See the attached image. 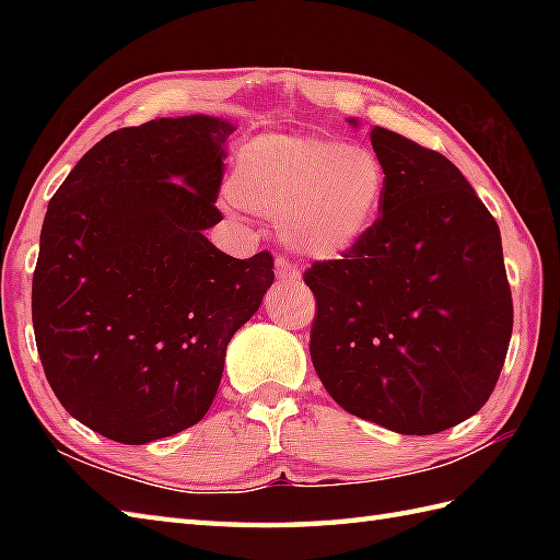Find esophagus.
I'll return each mask as SVG.
<instances>
[{"mask_svg":"<svg viewBox=\"0 0 560 560\" xmlns=\"http://www.w3.org/2000/svg\"><path fill=\"white\" fill-rule=\"evenodd\" d=\"M273 271H277V279L281 283H299L301 281V271L299 267H293L289 259H277V267H273Z\"/></svg>","mask_w":560,"mask_h":560,"instance_id":"1","label":"esophagus"}]
</instances>
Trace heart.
Masks as SVG:
<instances>
[{
    "label": "heart",
    "instance_id": "heart-1",
    "mask_svg": "<svg viewBox=\"0 0 560 560\" xmlns=\"http://www.w3.org/2000/svg\"><path fill=\"white\" fill-rule=\"evenodd\" d=\"M237 205L279 221L281 243L311 259H341L373 231L387 175L377 153L341 139L259 135L235 151Z\"/></svg>",
    "mask_w": 560,
    "mask_h": 560
}]
</instances>
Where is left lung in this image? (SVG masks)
Listing matches in <instances>:
<instances>
[{"label": "left lung", "mask_w": 560, "mask_h": 560, "mask_svg": "<svg viewBox=\"0 0 560 560\" xmlns=\"http://www.w3.org/2000/svg\"><path fill=\"white\" fill-rule=\"evenodd\" d=\"M371 141L387 175L383 217L343 259L305 271L311 359L341 409L433 435L477 413L503 371L513 299L501 231L443 153L385 127Z\"/></svg>", "instance_id": "8db88e82"}]
</instances>
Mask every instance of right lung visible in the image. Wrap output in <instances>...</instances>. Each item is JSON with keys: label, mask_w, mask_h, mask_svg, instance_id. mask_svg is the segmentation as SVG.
Listing matches in <instances>:
<instances>
[{"label": "right lung", "mask_w": 560, "mask_h": 560, "mask_svg": "<svg viewBox=\"0 0 560 560\" xmlns=\"http://www.w3.org/2000/svg\"><path fill=\"white\" fill-rule=\"evenodd\" d=\"M223 117H159L101 139L47 205L33 329L59 404L105 438L144 445L205 419L229 341L273 283V259L207 241Z\"/></svg>", "instance_id": "add662e5"}]
</instances>
